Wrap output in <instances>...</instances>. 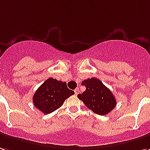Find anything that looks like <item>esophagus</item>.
Masks as SVG:
<instances>
[{
  "mask_svg": "<svg viewBox=\"0 0 150 150\" xmlns=\"http://www.w3.org/2000/svg\"><path fill=\"white\" fill-rule=\"evenodd\" d=\"M74 91H75V95H78L79 93V88H75V89L74 90Z\"/></svg>",
  "mask_w": 150,
  "mask_h": 150,
  "instance_id": "1",
  "label": "esophagus"
}]
</instances>
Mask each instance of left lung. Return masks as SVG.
Wrapping results in <instances>:
<instances>
[{
  "mask_svg": "<svg viewBox=\"0 0 150 150\" xmlns=\"http://www.w3.org/2000/svg\"><path fill=\"white\" fill-rule=\"evenodd\" d=\"M81 84L85 86L86 90L77 97L94 113L105 115L115 107L116 100L113 93L98 79H88Z\"/></svg>",
  "mask_w": 150,
  "mask_h": 150,
  "instance_id": "left-lung-1",
  "label": "left lung"
}]
</instances>
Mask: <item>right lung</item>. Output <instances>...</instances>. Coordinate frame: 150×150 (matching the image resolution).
<instances>
[{
  "instance_id": "1",
  "label": "right lung",
  "mask_w": 150,
  "mask_h": 150,
  "mask_svg": "<svg viewBox=\"0 0 150 150\" xmlns=\"http://www.w3.org/2000/svg\"><path fill=\"white\" fill-rule=\"evenodd\" d=\"M74 93V91L68 88L66 82L49 78L35 91L33 103L38 110L47 115L60 108L65 100Z\"/></svg>"
}]
</instances>
